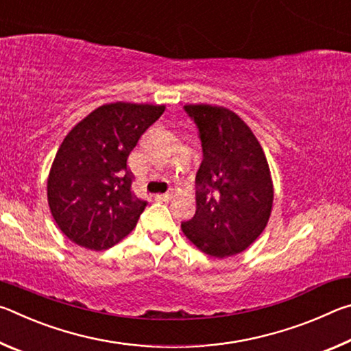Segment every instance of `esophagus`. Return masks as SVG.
Masks as SVG:
<instances>
[{"label":"esophagus","mask_w":351,"mask_h":351,"mask_svg":"<svg viewBox=\"0 0 351 351\" xmlns=\"http://www.w3.org/2000/svg\"><path fill=\"white\" fill-rule=\"evenodd\" d=\"M171 198V193H161V195H156V199H161V201H169Z\"/></svg>","instance_id":"esophagus-1"}]
</instances>
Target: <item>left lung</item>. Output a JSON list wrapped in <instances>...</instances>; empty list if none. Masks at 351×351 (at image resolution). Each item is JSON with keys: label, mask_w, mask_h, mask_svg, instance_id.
I'll list each match as a JSON object with an SVG mask.
<instances>
[{"label": "left lung", "mask_w": 351, "mask_h": 351, "mask_svg": "<svg viewBox=\"0 0 351 351\" xmlns=\"http://www.w3.org/2000/svg\"><path fill=\"white\" fill-rule=\"evenodd\" d=\"M198 128L203 161L197 173V212L181 224L187 239L212 257H229L258 239L272 209L269 165L257 138L228 108L186 105Z\"/></svg>", "instance_id": "obj_1"}]
</instances>
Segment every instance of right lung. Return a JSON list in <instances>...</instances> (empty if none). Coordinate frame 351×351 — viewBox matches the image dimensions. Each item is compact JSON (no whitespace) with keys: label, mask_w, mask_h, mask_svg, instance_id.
I'll return each mask as SVG.
<instances>
[{"label":"right lung","mask_w":351,"mask_h":351,"mask_svg":"<svg viewBox=\"0 0 351 351\" xmlns=\"http://www.w3.org/2000/svg\"><path fill=\"white\" fill-rule=\"evenodd\" d=\"M164 110L128 102L99 106L62 142L47 180V203L75 245L102 251L134 229L147 201L132 190L127 161Z\"/></svg>","instance_id":"1"}]
</instances>
